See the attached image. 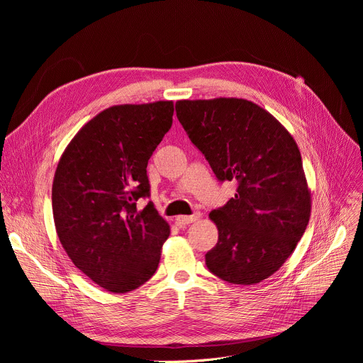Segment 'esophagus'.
<instances>
[{
    "instance_id": "1",
    "label": "esophagus",
    "mask_w": 363,
    "mask_h": 363,
    "mask_svg": "<svg viewBox=\"0 0 363 363\" xmlns=\"http://www.w3.org/2000/svg\"><path fill=\"white\" fill-rule=\"evenodd\" d=\"M199 219H200V212H197V213H194L191 216H178L177 218V223L179 226H184V225H188V223H193V222H196Z\"/></svg>"
}]
</instances>
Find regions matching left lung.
Here are the masks:
<instances>
[{"instance_id":"8db88e82","label":"left lung","mask_w":363,"mask_h":363,"mask_svg":"<svg viewBox=\"0 0 363 363\" xmlns=\"http://www.w3.org/2000/svg\"><path fill=\"white\" fill-rule=\"evenodd\" d=\"M177 118L219 182L235 181V196L211 212L219 238L206 253L218 278L257 284L296 249L311 218V193L300 151L266 110L242 99L182 100Z\"/></svg>"}]
</instances>
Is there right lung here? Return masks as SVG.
<instances>
[{
    "instance_id": "add662e5",
    "label": "right lung",
    "mask_w": 363,
    "mask_h": 363,
    "mask_svg": "<svg viewBox=\"0 0 363 363\" xmlns=\"http://www.w3.org/2000/svg\"><path fill=\"white\" fill-rule=\"evenodd\" d=\"M174 103L110 107L70 141L52 182L57 235L76 268L111 293L155 275L169 225L151 201L147 164L172 126Z\"/></svg>"
}]
</instances>
